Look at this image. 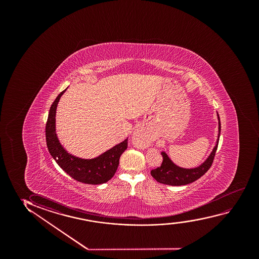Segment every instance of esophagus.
I'll return each mask as SVG.
<instances>
[{
	"instance_id": "1",
	"label": "esophagus",
	"mask_w": 259,
	"mask_h": 259,
	"mask_svg": "<svg viewBox=\"0 0 259 259\" xmlns=\"http://www.w3.org/2000/svg\"><path fill=\"white\" fill-rule=\"evenodd\" d=\"M135 135L139 136L140 138H142V142H145V136H144V135L142 134V132L141 129H137V130L135 132Z\"/></svg>"
}]
</instances>
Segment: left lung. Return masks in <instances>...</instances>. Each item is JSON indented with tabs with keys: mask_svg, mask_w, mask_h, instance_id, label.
<instances>
[{
	"mask_svg": "<svg viewBox=\"0 0 259 259\" xmlns=\"http://www.w3.org/2000/svg\"><path fill=\"white\" fill-rule=\"evenodd\" d=\"M217 116L219 120L218 139L212 151L206 158L205 161L202 162L198 166L194 167V168H183L174 163L166 153L162 151L161 155L163 156V163L161 164V166L157 167L156 169H154L150 172L152 177L157 182L162 184L170 185V186L188 185L198 180L199 178L202 177V175L209 170L210 165L212 164L213 159L216 154L218 144L220 141V130H221L220 116L218 112H217Z\"/></svg>",
	"mask_w": 259,
	"mask_h": 259,
	"instance_id": "8db88e82",
	"label": "left lung"
}]
</instances>
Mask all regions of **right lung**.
Returning a JSON list of instances; mask_svg holds the SVG:
<instances>
[{
    "instance_id": "obj_1",
    "label": "right lung",
    "mask_w": 259,
    "mask_h": 259,
    "mask_svg": "<svg viewBox=\"0 0 259 259\" xmlns=\"http://www.w3.org/2000/svg\"><path fill=\"white\" fill-rule=\"evenodd\" d=\"M66 89L58 95L50 107L46 124L47 147L57 164L72 179L85 184H103L110 181L117 171L121 155L127 149V139L90 159L68 152L61 144L56 128L57 104Z\"/></svg>"
}]
</instances>
